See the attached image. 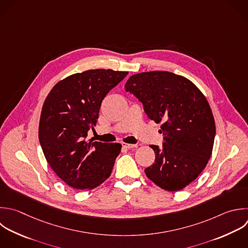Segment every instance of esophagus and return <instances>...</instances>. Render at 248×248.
I'll list each match as a JSON object with an SVG mask.
<instances>
[{
  "label": "esophagus",
  "mask_w": 248,
  "mask_h": 248,
  "mask_svg": "<svg viewBox=\"0 0 248 248\" xmlns=\"http://www.w3.org/2000/svg\"><path fill=\"white\" fill-rule=\"evenodd\" d=\"M122 146L125 148H133L136 147L137 144H132V143H126V142H122Z\"/></svg>",
  "instance_id": "34e87169"
}]
</instances>
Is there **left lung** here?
<instances>
[{"label":"left lung","instance_id":"1","mask_svg":"<svg viewBox=\"0 0 248 248\" xmlns=\"http://www.w3.org/2000/svg\"><path fill=\"white\" fill-rule=\"evenodd\" d=\"M143 105L149 119L163 123V147L150 145L154 163L144 170L160 188L175 192L194 181L213 148L215 122L209 104L189 79L170 72L133 75L125 84Z\"/></svg>","mask_w":248,"mask_h":248}]
</instances>
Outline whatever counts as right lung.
Wrapping results in <instances>:
<instances>
[{
  "instance_id": "add662e5",
  "label": "right lung",
  "mask_w": 248,
  "mask_h": 248,
  "mask_svg": "<svg viewBox=\"0 0 248 248\" xmlns=\"http://www.w3.org/2000/svg\"><path fill=\"white\" fill-rule=\"evenodd\" d=\"M127 75L104 69L72 75L56 83L44 103L39 139L45 157L75 189L96 188L111 173L122 145L86 137L96 126L104 98Z\"/></svg>"
}]
</instances>
